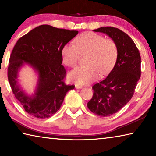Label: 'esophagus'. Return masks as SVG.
Returning <instances> with one entry per match:
<instances>
[{
    "label": "esophagus",
    "instance_id": "obj_1",
    "mask_svg": "<svg viewBox=\"0 0 156 156\" xmlns=\"http://www.w3.org/2000/svg\"><path fill=\"white\" fill-rule=\"evenodd\" d=\"M75 87H76V89H82V88H83V86H82V85H79V84H76Z\"/></svg>",
    "mask_w": 156,
    "mask_h": 156
}]
</instances>
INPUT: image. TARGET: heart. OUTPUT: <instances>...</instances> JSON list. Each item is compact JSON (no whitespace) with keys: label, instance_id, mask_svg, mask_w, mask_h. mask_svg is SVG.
Returning <instances> with one entry per match:
<instances>
[{"label":"heart","instance_id":"obj_1","mask_svg":"<svg viewBox=\"0 0 156 156\" xmlns=\"http://www.w3.org/2000/svg\"><path fill=\"white\" fill-rule=\"evenodd\" d=\"M76 45L66 44L62 47L61 56L65 65L75 67L79 56L86 55L87 65L78 67L69 73L71 80L78 84H87L98 77L99 73H109L115 64L118 55V46L112 39H105L101 35L85 32L75 40Z\"/></svg>","mask_w":156,"mask_h":156}]
</instances>
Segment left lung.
Returning a JSON list of instances; mask_svg holds the SVG:
<instances>
[{
  "mask_svg": "<svg viewBox=\"0 0 156 156\" xmlns=\"http://www.w3.org/2000/svg\"><path fill=\"white\" fill-rule=\"evenodd\" d=\"M93 31L107 34L118 49L113 69L106 78L92 87L93 97L87 103L91 112L107 117L119 112L131 99L140 78L141 58L133 40L119 29L105 27Z\"/></svg>",
  "mask_w": 156,
  "mask_h": 156,
  "instance_id": "8db88e82",
  "label": "left lung"
}]
</instances>
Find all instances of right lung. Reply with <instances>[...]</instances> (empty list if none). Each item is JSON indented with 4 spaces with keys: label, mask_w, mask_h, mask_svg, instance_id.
I'll return each instance as SVG.
<instances>
[{
    "label": "right lung",
    "mask_w": 156,
    "mask_h": 156,
    "mask_svg": "<svg viewBox=\"0 0 156 156\" xmlns=\"http://www.w3.org/2000/svg\"><path fill=\"white\" fill-rule=\"evenodd\" d=\"M78 34V31L42 25L21 37L9 58L8 80L13 93L29 114L47 118L61 107L65 95L74 85L64 82L66 70L62 65V47ZM25 64L30 65L38 74L34 91L28 95L18 83V73Z\"/></svg>",
    "instance_id": "obj_1"
}]
</instances>
